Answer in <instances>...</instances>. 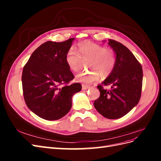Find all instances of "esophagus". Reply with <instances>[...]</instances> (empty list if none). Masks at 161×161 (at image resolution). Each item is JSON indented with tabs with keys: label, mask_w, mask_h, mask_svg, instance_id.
<instances>
[{
	"label": "esophagus",
	"mask_w": 161,
	"mask_h": 161,
	"mask_svg": "<svg viewBox=\"0 0 161 161\" xmlns=\"http://www.w3.org/2000/svg\"><path fill=\"white\" fill-rule=\"evenodd\" d=\"M89 88V86L86 85H82V90H86V89H88Z\"/></svg>",
	"instance_id": "1"
}]
</instances>
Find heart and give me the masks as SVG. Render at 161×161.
Listing matches in <instances>:
<instances>
[{
  "instance_id": "obj_1",
  "label": "heart",
  "mask_w": 161,
  "mask_h": 161,
  "mask_svg": "<svg viewBox=\"0 0 161 161\" xmlns=\"http://www.w3.org/2000/svg\"><path fill=\"white\" fill-rule=\"evenodd\" d=\"M79 53L74 49L67 52L66 62L73 72H79L82 69L83 62H89L87 67L92 71L80 72L76 76L77 81L85 84H91L102 78L109 76L114 71L116 64L115 53L105 46L90 41L79 43Z\"/></svg>"
}]
</instances>
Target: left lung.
Instances as JSON below:
<instances>
[{
	"label": "left lung",
	"mask_w": 161,
	"mask_h": 161,
	"mask_svg": "<svg viewBox=\"0 0 161 161\" xmlns=\"http://www.w3.org/2000/svg\"><path fill=\"white\" fill-rule=\"evenodd\" d=\"M108 40L116 54V64L111 74L97 86L100 97L94 101V106L105 118L115 119L127 114L138 103L143 72L142 66L127 47ZM108 85L112 86L110 90L103 89V86Z\"/></svg>",
	"instance_id": "obj_1"
}]
</instances>
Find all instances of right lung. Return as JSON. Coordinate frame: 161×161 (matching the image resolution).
<instances>
[{
    "label": "right lung",
    "mask_w": 161,
    "mask_h": 161,
    "mask_svg": "<svg viewBox=\"0 0 161 161\" xmlns=\"http://www.w3.org/2000/svg\"><path fill=\"white\" fill-rule=\"evenodd\" d=\"M75 38L62 42L48 41L33 52L22 73L23 97L27 108L40 118L57 120L71 109L72 97L81 91L66 62Z\"/></svg>",
    "instance_id": "add662e5"
}]
</instances>
